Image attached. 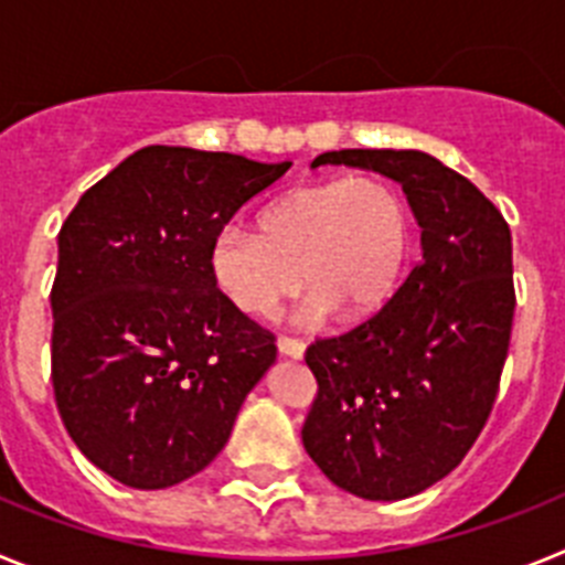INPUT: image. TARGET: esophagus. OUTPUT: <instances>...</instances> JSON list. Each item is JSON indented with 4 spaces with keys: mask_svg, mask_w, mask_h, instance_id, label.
I'll return each mask as SVG.
<instances>
[{
    "mask_svg": "<svg viewBox=\"0 0 565 565\" xmlns=\"http://www.w3.org/2000/svg\"><path fill=\"white\" fill-rule=\"evenodd\" d=\"M277 351L282 353V356H291V359H302V353H306V342L297 337H279L277 339Z\"/></svg>",
    "mask_w": 565,
    "mask_h": 565,
    "instance_id": "obj_1",
    "label": "esophagus"
}]
</instances>
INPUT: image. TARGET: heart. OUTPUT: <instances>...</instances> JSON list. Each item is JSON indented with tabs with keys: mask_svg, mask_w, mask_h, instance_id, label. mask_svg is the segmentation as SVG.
Returning <instances> with one entry per match:
<instances>
[{
	"mask_svg": "<svg viewBox=\"0 0 565 565\" xmlns=\"http://www.w3.org/2000/svg\"><path fill=\"white\" fill-rule=\"evenodd\" d=\"M259 234L228 223L212 239V274L237 311L274 317L297 291L299 271L308 317L333 308L364 317L396 288L411 248V209L376 174L297 186L259 212Z\"/></svg>",
	"mask_w": 565,
	"mask_h": 565,
	"instance_id": "b5f03b06",
	"label": "heart"
}]
</instances>
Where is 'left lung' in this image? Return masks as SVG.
<instances>
[{
    "instance_id": "obj_1",
    "label": "left lung",
    "mask_w": 565,
    "mask_h": 565,
    "mask_svg": "<svg viewBox=\"0 0 565 565\" xmlns=\"http://www.w3.org/2000/svg\"><path fill=\"white\" fill-rule=\"evenodd\" d=\"M359 167L402 183L422 259L351 331L308 344L317 379L302 444L344 492L402 501L441 481L481 436L512 337V234L463 174L416 149H339L313 169Z\"/></svg>"
}]
</instances>
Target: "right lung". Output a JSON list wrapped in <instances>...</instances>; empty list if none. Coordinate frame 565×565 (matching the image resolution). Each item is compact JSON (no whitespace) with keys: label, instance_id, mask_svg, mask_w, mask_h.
<instances>
[{"label":"right lung","instance_id":"obj_1","mask_svg":"<svg viewBox=\"0 0 565 565\" xmlns=\"http://www.w3.org/2000/svg\"><path fill=\"white\" fill-rule=\"evenodd\" d=\"M291 163L143 147L58 232L50 379L78 450L132 489L186 481L232 436L277 337L212 274V239Z\"/></svg>","mask_w":565,"mask_h":565}]
</instances>
